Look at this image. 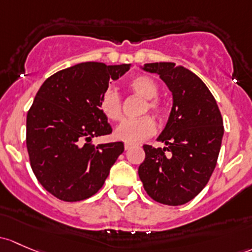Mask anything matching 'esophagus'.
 Wrapping results in <instances>:
<instances>
[{
  "instance_id": "1",
  "label": "esophagus",
  "mask_w": 252,
  "mask_h": 252,
  "mask_svg": "<svg viewBox=\"0 0 252 252\" xmlns=\"http://www.w3.org/2000/svg\"><path fill=\"white\" fill-rule=\"evenodd\" d=\"M133 147H134V146H133V145H131V144H126V145H124V148H126V151L130 150V148H133Z\"/></svg>"
}]
</instances>
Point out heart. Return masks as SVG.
I'll list each match as a JSON object with an SVG mask.
<instances>
[{
    "mask_svg": "<svg viewBox=\"0 0 252 252\" xmlns=\"http://www.w3.org/2000/svg\"><path fill=\"white\" fill-rule=\"evenodd\" d=\"M128 88L136 95L146 99L142 105L141 115L148 111L159 118L163 112L160 102L156 97L158 95V86L148 76H136L128 82ZM100 110L110 121H119L122 118V99L119 93L113 88H107L100 97ZM156 131L155 121L150 116H144L136 119H126L117 126L115 136L126 144H139L147 137L152 136Z\"/></svg>",
    "mask_w": 252,
    "mask_h": 252,
    "instance_id": "b5f03b06",
    "label": "heart"
}]
</instances>
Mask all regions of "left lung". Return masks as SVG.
Returning a JSON list of instances; mask_svg holds the SVG:
<instances>
[{
	"mask_svg": "<svg viewBox=\"0 0 252 252\" xmlns=\"http://www.w3.org/2000/svg\"><path fill=\"white\" fill-rule=\"evenodd\" d=\"M173 93V108L158 137L166 147L144 145L139 177L146 193L165 205H182L197 197L215 169L223 121L216 100L195 73L174 63H145Z\"/></svg>",
	"mask_w": 252,
	"mask_h": 252,
	"instance_id": "left-lung-1",
	"label": "left lung"
}]
</instances>
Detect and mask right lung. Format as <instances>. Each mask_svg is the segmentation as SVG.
Listing matches in <instances>:
<instances>
[{"label":"right lung","instance_id":"right-lung-1","mask_svg":"<svg viewBox=\"0 0 252 252\" xmlns=\"http://www.w3.org/2000/svg\"><path fill=\"white\" fill-rule=\"evenodd\" d=\"M130 65L81 63L58 71L37 92L26 117V147L39 184L63 202L92 197L105 184L123 142L94 146L91 140L112 133L100 110L110 79Z\"/></svg>","mask_w":252,"mask_h":252}]
</instances>
